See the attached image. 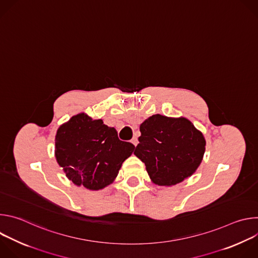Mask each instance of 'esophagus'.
<instances>
[{"label":"esophagus","instance_id":"esophagus-1","mask_svg":"<svg viewBox=\"0 0 258 258\" xmlns=\"http://www.w3.org/2000/svg\"><path fill=\"white\" fill-rule=\"evenodd\" d=\"M131 142H132L135 146H137V145H138V138H137V137H134Z\"/></svg>","mask_w":258,"mask_h":258}]
</instances>
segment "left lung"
Wrapping results in <instances>:
<instances>
[{
  "instance_id": "1",
  "label": "left lung",
  "mask_w": 258,
  "mask_h": 258,
  "mask_svg": "<svg viewBox=\"0 0 258 258\" xmlns=\"http://www.w3.org/2000/svg\"><path fill=\"white\" fill-rule=\"evenodd\" d=\"M134 154L159 186H171L192 175L205 151L203 135L186 118L155 114L141 125Z\"/></svg>"
}]
</instances>
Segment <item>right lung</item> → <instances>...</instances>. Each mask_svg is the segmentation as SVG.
Segmentation results:
<instances>
[{
    "mask_svg": "<svg viewBox=\"0 0 258 258\" xmlns=\"http://www.w3.org/2000/svg\"><path fill=\"white\" fill-rule=\"evenodd\" d=\"M135 146L120 141L114 127L81 113L61 125L55 138V154L66 176L76 185L100 190L116 177Z\"/></svg>",
    "mask_w": 258,
    "mask_h": 258,
    "instance_id": "add662e5",
    "label": "right lung"
}]
</instances>
